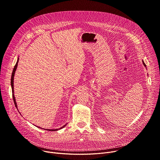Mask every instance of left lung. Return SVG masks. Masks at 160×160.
<instances>
[{"label": "left lung", "instance_id": "8db88e82", "mask_svg": "<svg viewBox=\"0 0 160 160\" xmlns=\"http://www.w3.org/2000/svg\"><path fill=\"white\" fill-rule=\"evenodd\" d=\"M142 63H143V65H144L146 67V65H145V63H144V62H143V61H142Z\"/></svg>", "mask_w": 160, "mask_h": 160}]
</instances>
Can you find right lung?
Masks as SVG:
<instances>
[{
	"mask_svg": "<svg viewBox=\"0 0 160 160\" xmlns=\"http://www.w3.org/2000/svg\"><path fill=\"white\" fill-rule=\"evenodd\" d=\"M18 62H19V58L18 59V61H17V63L14 67L13 68V72H12V77H11V86H12V96H13V102H14V104L15 105V107L17 108V109H18V105H17V103H16V101H15V97H14V90H13V79H14V75H15V71L17 69V67H18ZM66 125V124H65ZM65 125H64L63 127H61L60 129H62L64 127H65ZM58 129H55V130H52V129H47V130L48 131H56V130H58Z\"/></svg>",
	"mask_w": 160,
	"mask_h": 160,
	"instance_id": "right-lung-1",
	"label": "right lung"
}]
</instances>
